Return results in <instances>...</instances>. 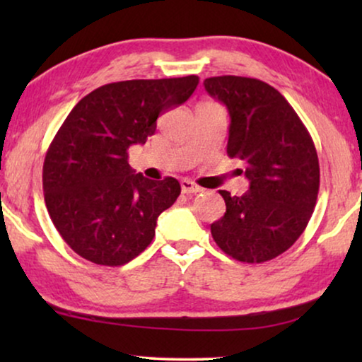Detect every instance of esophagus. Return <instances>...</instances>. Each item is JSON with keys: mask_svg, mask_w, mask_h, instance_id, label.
<instances>
[{"mask_svg": "<svg viewBox=\"0 0 362 362\" xmlns=\"http://www.w3.org/2000/svg\"><path fill=\"white\" fill-rule=\"evenodd\" d=\"M181 191L185 192V194H196V192H199L202 189L189 180H181Z\"/></svg>", "mask_w": 362, "mask_h": 362, "instance_id": "obj_1", "label": "esophagus"}]
</instances>
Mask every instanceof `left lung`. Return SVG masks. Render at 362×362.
I'll return each instance as SVG.
<instances>
[{
    "instance_id": "8db88e82",
    "label": "left lung",
    "mask_w": 362,
    "mask_h": 362,
    "mask_svg": "<svg viewBox=\"0 0 362 362\" xmlns=\"http://www.w3.org/2000/svg\"><path fill=\"white\" fill-rule=\"evenodd\" d=\"M204 87L229 110L227 155L244 163L250 181L242 196L219 191L226 212L211 224L212 239L232 259L262 264L288 250L308 226L320 189L315 143L269 83L221 76L206 78Z\"/></svg>"
}]
</instances>
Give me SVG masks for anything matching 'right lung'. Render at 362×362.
Wrapping results in <instances>:
<instances>
[{
    "instance_id": "right-lung-1",
    "label": "right lung",
    "mask_w": 362,
    "mask_h": 362,
    "mask_svg": "<svg viewBox=\"0 0 362 362\" xmlns=\"http://www.w3.org/2000/svg\"><path fill=\"white\" fill-rule=\"evenodd\" d=\"M199 77L107 83L72 108L42 166L44 201L64 242L82 259L118 267L155 237L156 219L175 204L181 186L135 175L128 148L145 143L161 113L181 105Z\"/></svg>"
}]
</instances>
